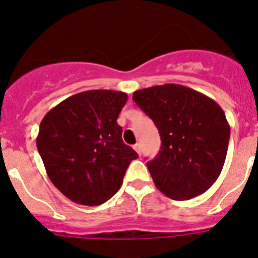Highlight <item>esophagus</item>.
I'll use <instances>...</instances> for the list:
<instances>
[{"label":"esophagus","instance_id":"34e87169","mask_svg":"<svg viewBox=\"0 0 258 258\" xmlns=\"http://www.w3.org/2000/svg\"><path fill=\"white\" fill-rule=\"evenodd\" d=\"M133 149L136 150L137 154H138V155H140V156H141V154H142V150H141V145H140V143H137V145H134V146H133Z\"/></svg>","mask_w":258,"mask_h":258}]
</instances>
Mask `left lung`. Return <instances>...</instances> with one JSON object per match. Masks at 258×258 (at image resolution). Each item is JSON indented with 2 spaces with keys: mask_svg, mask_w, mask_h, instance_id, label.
Instances as JSON below:
<instances>
[{
  "mask_svg": "<svg viewBox=\"0 0 258 258\" xmlns=\"http://www.w3.org/2000/svg\"><path fill=\"white\" fill-rule=\"evenodd\" d=\"M133 101L160 134V151L147 161L157 190L174 200L206 192L217 181L229 147L230 125L223 109L178 84L137 90Z\"/></svg>",
  "mask_w": 258,
  "mask_h": 258,
  "instance_id": "obj_1",
  "label": "left lung"
}]
</instances>
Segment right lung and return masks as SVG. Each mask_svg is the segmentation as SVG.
<instances>
[{
    "label": "right lung",
    "mask_w": 258,
    "mask_h": 258,
    "mask_svg": "<svg viewBox=\"0 0 258 258\" xmlns=\"http://www.w3.org/2000/svg\"><path fill=\"white\" fill-rule=\"evenodd\" d=\"M127 95L88 90L51 108L40 124L37 150L52 184L83 206H101L121 187L138 155L122 142L118 113Z\"/></svg>",
    "instance_id": "obj_1"
}]
</instances>
